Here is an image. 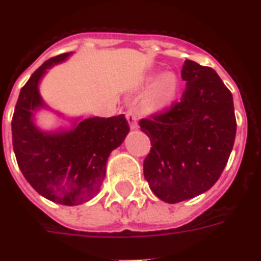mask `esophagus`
Segmentation results:
<instances>
[{
  "instance_id": "1",
  "label": "esophagus",
  "mask_w": 261,
  "mask_h": 261,
  "mask_svg": "<svg viewBox=\"0 0 261 261\" xmlns=\"http://www.w3.org/2000/svg\"><path fill=\"white\" fill-rule=\"evenodd\" d=\"M126 118L128 120V123H130V127L134 130V128H138V116L133 110H128L126 112Z\"/></svg>"
}]
</instances>
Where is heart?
Returning <instances> with one entry per match:
<instances>
[{"mask_svg":"<svg viewBox=\"0 0 261 261\" xmlns=\"http://www.w3.org/2000/svg\"><path fill=\"white\" fill-rule=\"evenodd\" d=\"M150 84H154L149 95V105L151 107H165L174 100L178 92V80L173 73L154 75L150 77Z\"/></svg>","mask_w":261,"mask_h":261,"instance_id":"obj_1","label":"heart"}]
</instances>
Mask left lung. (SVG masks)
Wrapping results in <instances>:
<instances>
[{
  "label": "left lung",
  "mask_w": 261,
  "mask_h": 261,
  "mask_svg": "<svg viewBox=\"0 0 261 261\" xmlns=\"http://www.w3.org/2000/svg\"><path fill=\"white\" fill-rule=\"evenodd\" d=\"M181 100L139 120L151 147L143 174L158 198L177 204L206 192L220 178L236 137L230 91L211 67L186 60Z\"/></svg>",
  "instance_id": "left-lung-1"
}]
</instances>
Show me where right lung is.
Listing matches in <instances>:
<instances>
[{
    "instance_id": "right-lung-1",
    "label": "right lung",
    "mask_w": 261,
    "mask_h": 261,
    "mask_svg": "<svg viewBox=\"0 0 261 261\" xmlns=\"http://www.w3.org/2000/svg\"><path fill=\"white\" fill-rule=\"evenodd\" d=\"M68 54L50 57L33 72L22 88L12 119L16 160L25 179L36 192L61 205L91 200L101 186L110 152L130 131L124 115L88 118L75 130L45 134L32 122V111L42 106L37 84L45 69Z\"/></svg>"
}]
</instances>
